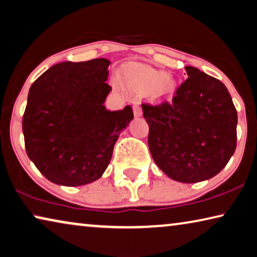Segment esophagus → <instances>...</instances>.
Returning <instances> with one entry per match:
<instances>
[{
	"label": "esophagus",
	"mask_w": 257,
	"mask_h": 257,
	"mask_svg": "<svg viewBox=\"0 0 257 257\" xmlns=\"http://www.w3.org/2000/svg\"><path fill=\"white\" fill-rule=\"evenodd\" d=\"M133 109H134V114H135V116H141L142 115V107H141V104L138 103V101H135L133 105Z\"/></svg>",
	"instance_id": "34e87169"
}]
</instances>
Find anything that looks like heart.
Segmentation results:
<instances>
[{
	"mask_svg": "<svg viewBox=\"0 0 257 257\" xmlns=\"http://www.w3.org/2000/svg\"><path fill=\"white\" fill-rule=\"evenodd\" d=\"M124 80L142 92L153 91L158 97H172L176 91V81L165 73L140 66H130L124 71Z\"/></svg>",
	"mask_w": 257,
	"mask_h": 257,
	"instance_id": "1",
	"label": "heart"
}]
</instances>
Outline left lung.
I'll return each mask as SVG.
<instances>
[{
	"instance_id": "obj_1",
	"label": "left lung",
	"mask_w": 257,
	"mask_h": 257,
	"mask_svg": "<svg viewBox=\"0 0 257 257\" xmlns=\"http://www.w3.org/2000/svg\"><path fill=\"white\" fill-rule=\"evenodd\" d=\"M173 100L143 103L149 148L157 166L182 183L209 180L237 146V109L225 85L192 66Z\"/></svg>"
}]
</instances>
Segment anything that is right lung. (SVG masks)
<instances>
[{
	"mask_svg": "<svg viewBox=\"0 0 257 257\" xmlns=\"http://www.w3.org/2000/svg\"><path fill=\"white\" fill-rule=\"evenodd\" d=\"M108 59L64 62L34 81L23 116L28 158L52 183L89 184L104 174L133 108L107 111Z\"/></svg>",
	"mask_w": 257,
	"mask_h": 257,
	"instance_id": "add662e5",
	"label": "right lung"
}]
</instances>
